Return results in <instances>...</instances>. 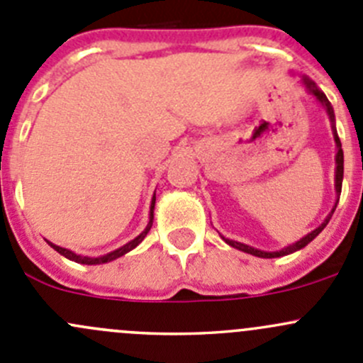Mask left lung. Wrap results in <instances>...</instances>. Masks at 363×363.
I'll use <instances>...</instances> for the list:
<instances>
[{
	"label": "left lung",
	"mask_w": 363,
	"mask_h": 363,
	"mask_svg": "<svg viewBox=\"0 0 363 363\" xmlns=\"http://www.w3.org/2000/svg\"><path fill=\"white\" fill-rule=\"evenodd\" d=\"M300 82L303 84V87L307 89V93L313 94L314 98H316L318 101H320L321 105H323V108L327 111V116L328 119H330V126H332V133H334V142H335V149H337V152H335V195H337V200H335V205L332 207V211L328 212L327 218L323 219V223H321L318 228H314L313 232L307 233V235H303L302 239L296 240V242L290 244V246L283 247V250L279 251H262V250H256V247H251L247 246V244H242V242H237V240H230L226 239V237L221 235V239L225 240L228 246L235 247V250L239 251H244L247 252V255H252V256H258V258H281V256H286V255H291V252L295 251H300L302 247H306L307 244L311 242V240L316 239L318 235H320L321 232H323L325 226L328 225V221H330L332 214H334L335 207H337V202H339V195H340V189H342V175H344V152H342V145H340V140H339V135H337V130H335V116H334V108H332L330 101H328V98L325 96L323 91L320 89V87L316 86V84L313 82V80L309 79V77L303 75L302 79H300Z\"/></svg>",
	"instance_id": "obj_1"
}]
</instances>
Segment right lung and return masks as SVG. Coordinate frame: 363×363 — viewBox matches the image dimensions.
I'll return each instance as SVG.
<instances>
[{
  "instance_id": "right-lung-1",
  "label": "right lung",
  "mask_w": 363,
  "mask_h": 363,
  "mask_svg": "<svg viewBox=\"0 0 363 363\" xmlns=\"http://www.w3.org/2000/svg\"><path fill=\"white\" fill-rule=\"evenodd\" d=\"M155 203H156V193H155V195H152L151 211H149V223H147V226H145L144 232H142L140 235L135 237L133 240H130V242H128V244H124V246H121L119 250L107 252V255H101V256H82V255H77V252L67 250V247L56 246V244L49 242V240H47V244H49V246L52 247V250H56L57 252H60V255H63L65 258L72 259V262L82 263V265H104V263H108V262H112V259L121 258V256H124V255H126V252H130L131 250H135V247H137L138 244H140L142 240L145 239V235H147L149 230H151L152 221H155Z\"/></svg>"
}]
</instances>
